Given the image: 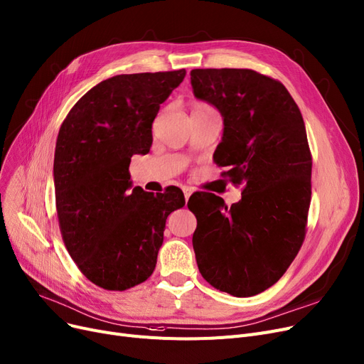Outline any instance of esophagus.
<instances>
[{
	"label": "esophagus",
	"mask_w": 364,
	"mask_h": 364,
	"mask_svg": "<svg viewBox=\"0 0 364 364\" xmlns=\"http://www.w3.org/2000/svg\"><path fill=\"white\" fill-rule=\"evenodd\" d=\"M182 191H183V196H185V200L188 201V198H190V196L193 194V190L190 186H182Z\"/></svg>",
	"instance_id": "34e87169"
}]
</instances>
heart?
I'll return each mask as SVG.
<instances>
[{"label": "heart", "mask_w": 364, "mask_h": 364, "mask_svg": "<svg viewBox=\"0 0 364 364\" xmlns=\"http://www.w3.org/2000/svg\"><path fill=\"white\" fill-rule=\"evenodd\" d=\"M210 110H213V107L209 106L208 103H203V101H197V103L191 106V114L201 113V112H210Z\"/></svg>", "instance_id": "1"}]
</instances>
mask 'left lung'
Masks as SVG:
<instances>
[{
  "instance_id": "obj_1",
  "label": "left lung",
  "mask_w": 364,
  "mask_h": 364,
  "mask_svg": "<svg viewBox=\"0 0 364 364\" xmlns=\"http://www.w3.org/2000/svg\"><path fill=\"white\" fill-rule=\"evenodd\" d=\"M194 95L220 110L213 161L242 185V200L197 193V266L212 287L251 297L281 279L306 235L312 156L299 106L285 86L248 68H196Z\"/></svg>"
}]
</instances>
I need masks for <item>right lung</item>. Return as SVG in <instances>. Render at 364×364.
<instances>
[{"instance_id":"add662e5","label":"right lung","mask_w":364,"mask_h":364,"mask_svg":"<svg viewBox=\"0 0 364 364\" xmlns=\"http://www.w3.org/2000/svg\"><path fill=\"white\" fill-rule=\"evenodd\" d=\"M186 71L119 75L100 82L68 112L58 134L53 182L63 240L92 284L124 291L146 281L167 216L183 208L179 188H133L129 163L148 154L152 122Z\"/></svg>"}]
</instances>
